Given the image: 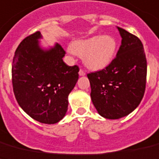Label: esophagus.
<instances>
[{
	"label": "esophagus",
	"mask_w": 159,
	"mask_h": 159,
	"mask_svg": "<svg viewBox=\"0 0 159 159\" xmlns=\"http://www.w3.org/2000/svg\"><path fill=\"white\" fill-rule=\"evenodd\" d=\"M79 75L80 76L85 75V72L83 70H80V71H79Z\"/></svg>",
	"instance_id": "1"
}]
</instances>
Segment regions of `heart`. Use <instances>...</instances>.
I'll use <instances>...</instances> for the list:
<instances>
[{"label": "heart", "mask_w": 159, "mask_h": 159, "mask_svg": "<svg viewBox=\"0 0 159 159\" xmlns=\"http://www.w3.org/2000/svg\"><path fill=\"white\" fill-rule=\"evenodd\" d=\"M117 43L110 35H95L89 39L74 41L70 45L72 52L83 57L87 68L101 70L111 64L115 57Z\"/></svg>", "instance_id": "b5f03b06"}]
</instances>
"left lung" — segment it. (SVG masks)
Masks as SVG:
<instances>
[{
  "label": "left lung",
  "mask_w": 159,
  "mask_h": 159,
  "mask_svg": "<svg viewBox=\"0 0 159 159\" xmlns=\"http://www.w3.org/2000/svg\"><path fill=\"white\" fill-rule=\"evenodd\" d=\"M121 45L116 57L105 69L88 74L91 99L98 114L107 119H120L139 106L144 97L147 61L141 41L117 27Z\"/></svg>",
  "instance_id": "8db88e82"
}]
</instances>
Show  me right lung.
<instances>
[{"mask_svg":"<svg viewBox=\"0 0 159 159\" xmlns=\"http://www.w3.org/2000/svg\"><path fill=\"white\" fill-rule=\"evenodd\" d=\"M40 32L25 38L15 51L12 84L20 107L34 120L55 124L68 109V96L79 79V67L63 61L65 51L58 43L43 48Z\"/></svg>","mask_w":159,"mask_h":159,"instance_id":"add662e5","label":"right lung"}]
</instances>
